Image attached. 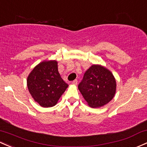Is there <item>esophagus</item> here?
<instances>
[{
	"label": "esophagus",
	"mask_w": 147,
	"mask_h": 147,
	"mask_svg": "<svg viewBox=\"0 0 147 147\" xmlns=\"http://www.w3.org/2000/svg\"><path fill=\"white\" fill-rule=\"evenodd\" d=\"M77 82H78V81H77V80H74V81H72V84H74V85H77Z\"/></svg>",
	"instance_id": "34e87169"
}]
</instances>
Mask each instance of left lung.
Wrapping results in <instances>:
<instances>
[{"mask_svg": "<svg viewBox=\"0 0 147 147\" xmlns=\"http://www.w3.org/2000/svg\"><path fill=\"white\" fill-rule=\"evenodd\" d=\"M116 86L110 71L103 66L93 65L84 73L78 88L90 107H100L112 100Z\"/></svg>", "mask_w": 147, "mask_h": 147, "instance_id": "left-lung-1", "label": "left lung"}]
</instances>
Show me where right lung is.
I'll return each mask as SVG.
<instances>
[{"label": "right lung", "mask_w": 147, "mask_h": 147, "mask_svg": "<svg viewBox=\"0 0 147 147\" xmlns=\"http://www.w3.org/2000/svg\"><path fill=\"white\" fill-rule=\"evenodd\" d=\"M28 91L43 107H53L67 88L58 71L56 61H43L35 66L27 79Z\"/></svg>", "instance_id": "add662e5"}]
</instances>
